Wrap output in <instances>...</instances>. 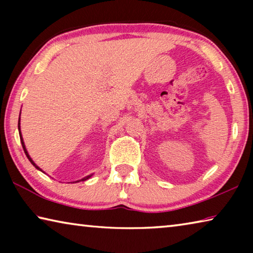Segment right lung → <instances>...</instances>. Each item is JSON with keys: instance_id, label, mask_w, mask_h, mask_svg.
<instances>
[{"instance_id": "obj_1", "label": "right lung", "mask_w": 253, "mask_h": 253, "mask_svg": "<svg viewBox=\"0 0 253 253\" xmlns=\"http://www.w3.org/2000/svg\"><path fill=\"white\" fill-rule=\"evenodd\" d=\"M18 127H19V134H20V139H21V144H22V147H23V149H24V153H25V155H27V157L29 158V161L30 162H31L32 163V165L33 166H36V168L38 169H40L39 168H38V166L36 165V164H34V162L31 160V157H30L29 156V154H28V152H27V149H25V146H24V143H23V139H22V136H21V130H20V121H19V124H18ZM41 170V169H40ZM91 176V175H88V176H85V177H84L83 179H81V181H85V179H88L89 177H90ZM79 182V181H78Z\"/></svg>"}]
</instances>
